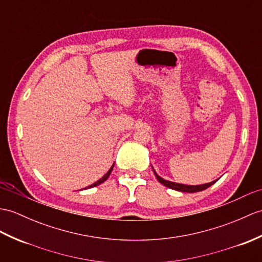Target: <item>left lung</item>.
<instances>
[{
  "label": "left lung",
  "mask_w": 262,
  "mask_h": 262,
  "mask_svg": "<svg viewBox=\"0 0 262 262\" xmlns=\"http://www.w3.org/2000/svg\"><path fill=\"white\" fill-rule=\"evenodd\" d=\"M151 168H153V167H151ZM153 171H154V174H155V176H156L157 181H159L160 183L163 184L164 186H166V187H168V188H172V190H175V191L186 192V193H195V192L203 191V190H205V188H208V187H210L211 185H213V184L215 183V182L217 181V180H215V181H213V182H210V183H205V184H201V185H186V184L175 183V182H171V181L164 180V179L161 178V176H160L159 174H157V173L155 172L154 168H153Z\"/></svg>",
  "instance_id": "1"
}]
</instances>
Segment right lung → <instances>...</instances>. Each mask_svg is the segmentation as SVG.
Here are the masks:
<instances>
[{"label":"right lung","mask_w":262,"mask_h":262,"mask_svg":"<svg viewBox=\"0 0 262 262\" xmlns=\"http://www.w3.org/2000/svg\"><path fill=\"white\" fill-rule=\"evenodd\" d=\"M113 168H114V164H113V166L109 168V171L102 176V178L100 179V180H98L97 182H95L94 184H91V185H89L88 187H86V188H90V187H95V186H97V185H99V184H101V183H103V182H105L108 178H109V175H111V173H112V171H113Z\"/></svg>","instance_id":"obj_1"}]
</instances>
